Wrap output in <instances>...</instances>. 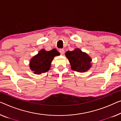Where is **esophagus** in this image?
Returning <instances> with one entry per match:
<instances>
[{
	"label": "esophagus",
	"instance_id": "esophagus-1",
	"mask_svg": "<svg viewBox=\"0 0 121 121\" xmlns=\"http://www.w3.org/2000/svg\"><path fill=\"white\" fill-rule=\"evenodd\" d=\"M59 52H60L61 55H63L64 54L65 51H64V50L63 49H60V50H59Z\"/></svg>",
	"mask_w": 121,
	"mask_h": 121
}]
</instances>
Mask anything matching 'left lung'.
Wrapping results in <instances>:
<instances>
[{"mask_svg": "<svg viewBox=\"0 0 121 121\" xmlns=\"http://www.w3.org/2000/svg\"><path fill=\"white\" fill-rule=\"evenodd\" d=\"M71 65V69L78 72H85L91 67L92 59L86 53L78 48L73 51H67L65 53Z\"/></svg>", "mask_w": 121, "mask_h": 121, "instance_id": "1", "label": "left lung"}]
</instances>
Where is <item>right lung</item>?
Instances as JSON below:
<instances>
[{
  "label": "right lung",
  "mask_w": 121,
  "mask_h": 121,
  "mask_svg": "<svg viewBox=\"0 0 121 121\" xmlns=\"http://www.w3.org/2000/svg\"><path fill=\"white\" fill-rule=\"evenodd\" d=\"M60 53L56 49L50 51L41 49L37 55L32 57L30 61V68L34 74H41L48 71L51 67V63L55 56Z\"/></svg>",
  "instance_id": "1"
}]
</instances>
